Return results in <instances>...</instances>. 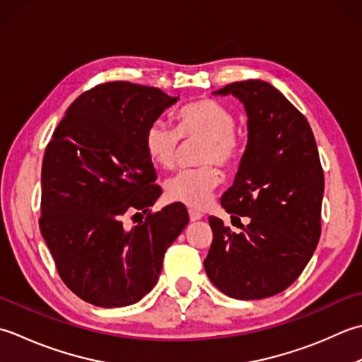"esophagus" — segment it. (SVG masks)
I'll return each mask as SVG.
<instances>
[{"instance_id": "obj_1", "label": "esophagus", "mask_w": 362, "mask_h": 362, "mask_svg": "<svg viewBox=\"0 0 362 362\" xmlns=\"http://www.w3.org/2000/svg\"><path fill=\"white\" fill-rule=\"evenodd\" d=\"M189 217H190V222H197V220H202L203 218V214L202 212H197L194 209L189 211Z\"/></svg>"}]
</instances>
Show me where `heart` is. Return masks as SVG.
<instances>
[{
    "instance_id": "heart-1",
    "label": "heart",
    "mask_w": 362,
    "mask_h": 362,
    "mask_svg": "<svg viewBox=\"0 0 362 362\" xmlns=\"http://www.w3.org/2000/svg\"><path fill=\"white\" fill-rule=\"evenodd\" d=\"M235 119L230 109L216 100L203 98L182 106L176 114V131L164 122L150 123L144 134L146 156L159 168L170 170L178 160L180 137L202 140L198 150V168L184 170L168 180L165 195L173 203H181L194 211L208 206L220 173L214 165L231 170L242 156V137L235 132Z\"/></svg>"
}]
</instances>
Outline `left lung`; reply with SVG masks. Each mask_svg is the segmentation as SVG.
Instances as JSON below:
<instances>
[{"mask_svg":"<svg viewBox=\"0 0 362 362\" xmlns=\"http://www.w3.org/2000/svg\"><path fill=\"white\" fill-rule=\"evenodd\" d=\"M214 95H233L248 117L247 148L220 203L252 220L235 234L209 217L204 270L228 297L267 298L300 276L319 243L325 187L319 151L306 117L265 81L233 83Z\"/></svg>","mask_w":362,"mask_h":362,"instance_id":"left-lung-1","label":"left lung"}]
</instances>
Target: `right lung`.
I'll return each mask as SVG.
<instances>
[{
	"label": "right lung",
	"instance_id": "right-lung-1",
	"mask_svg": "<svg viewBox=\"0 0 362 362\" xmlns=\"http://www.w3.org/2000/svg\"><path fill=\"white\" fill-rule=\"evenodd\" d=\"M178 97L128 81L71 103L47 145L39 220L59 276L101 308L134 305L158 283L167 248L189 223L186 206L151 212L162 190L144 134ZM134 213L138 225L124 223Z\"/></svg>",
	"mask_w": 362,
	"mask_h": 362
}]
</instances>
